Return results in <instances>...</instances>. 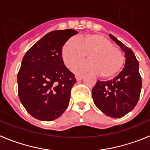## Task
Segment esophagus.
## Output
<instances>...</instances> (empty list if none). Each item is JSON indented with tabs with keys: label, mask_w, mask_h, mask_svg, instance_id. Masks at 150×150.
I'll list each match as a JSON object with an SVG mask.
<instances>
[{
	"label": "esophagus",
	"mask_w": 150,
	"mask_h": 150,
	"mask_svg": "<svg viewBox=\"0 0 150 150\" xmlns=\"http://www.w3.org/2000/svg\"><path fill=\"white\" fill-rule=\"evenodd\" d=\"M83 76H84V75H77V76H76V80H77V81H79V80H81V79L83 78Z\"/></svg>",
	"instance_id": "obj_1"
}]
</instances>
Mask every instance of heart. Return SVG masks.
Segmentation results:
<instances>
[{"mask_svg":"<svg viewBox=\"0 0 150 150\" xmlns=\"http://www.w3.org/2000/svg\"><path fill=\"white\" fill-rule=\"evenodd\" d=\"M86 54L89 60L74 66V72L95 71L98 72L102 77H112L121 71L124 64L122 52L101 34H85L78 40L70 38L64 43L61 50L62 60L69 68L84 59Z\"/></svg>","mask_w":150,"mask_h":150,"instance_id":"heart-1","label":"heart"}]
</instances>
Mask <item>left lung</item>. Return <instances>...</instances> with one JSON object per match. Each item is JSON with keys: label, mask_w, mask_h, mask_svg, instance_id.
Returning a JSON list of instances; mask_svg holds the SVG:
<instances>
[{"label": "left lung", "mask_w": 150, "mask_h": 150, "mask_svg": "<svg viewBox=\"0 0 150 150\" xmlns=\"http://www.w3.org/2000/svg\"><path fill=\"white\" fill-rule=\"evenodd\" d=\"M109 36L125 52V67L111 80H98L91 94L95 106L104 114L112 118H120L132 111L137 104L142 81L138 61L133 51L114 36Z\"/></svg>", "instance_id": "left-lung-1"}]
</instances>
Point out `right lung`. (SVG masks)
I'll return each mask as SVG.
<instances>
[{
	"label": "right lung",
	"instance_id": "obj_1",
	"mask_svg": "<svg viewBox=\"0 0 150 150\" xmlns=\"http://www.w3.org/2000/svg\"><path fill=\"white\" fill-rule=\"evenodd\" d=\"M73 29L46 34L27 51L18 73L19 100L37 120L52 121L68 107L76 78L62 59L63 44L77 34Z\"/></svg>",
	"mask_w": 150,
	"mask_h": 150
}]
</instances>
